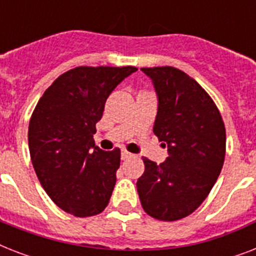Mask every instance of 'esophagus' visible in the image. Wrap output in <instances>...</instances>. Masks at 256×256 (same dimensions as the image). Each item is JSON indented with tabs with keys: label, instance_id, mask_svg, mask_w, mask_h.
<instances>
[{
	"label": "esophagus",
	"instance_id": "1",
	"mask_svg": "<svg viewBox=\"0 0 256 256\" xmlns=\"http://www.w3.org/2000/svg\"><path fill=\"white\" fill-rule=\"evenodd\" d=\"M132 156H134V154L128 152V150H122V160H130V158H132Z\"/></svg>",
	"mask_w": 256,
	"mask_h": 256
}]
</instances>
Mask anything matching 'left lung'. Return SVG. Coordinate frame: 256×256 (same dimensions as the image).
<instances>
[{"instance_id":"8db88e82","label":"left lung","mask_w":256,"mask_h":256,"mask_svg":"<svg viewBox=\"0 0 256 256\" xmlns=\"http://www.w3.org/2000/svg\"><path fill=\"white\" fill-rule=\"evenodd\" d=\"M142 72L158 94L154 134L168 158L156 164L144 156L136 188L150 216L172 222L192 214L210 194L224 162L226 128L212 98L188 74L172 66Z\"/></svg>"}]
</instances>
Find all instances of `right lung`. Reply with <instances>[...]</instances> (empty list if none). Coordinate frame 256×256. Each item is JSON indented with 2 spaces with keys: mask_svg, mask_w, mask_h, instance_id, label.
<instances>
[{
  "mask_svg": "<svg viewBox=\"0 0 256 256\" xmlns=\"http://www.w3.org/2000/svg\"><path fill=\"white\" fill-rule=\"evenodd\" d=\"M134 66H78L46 88L30 116V160L40 183L66 212L86 218L102 212L114 190L120 150L94 144L104 102Z\"/></svg>",
  "mask_w": 256,
  "mask_h": 256,
  "instance_id": "obj_1",
  "label": "right lung"
}]
</instances>
